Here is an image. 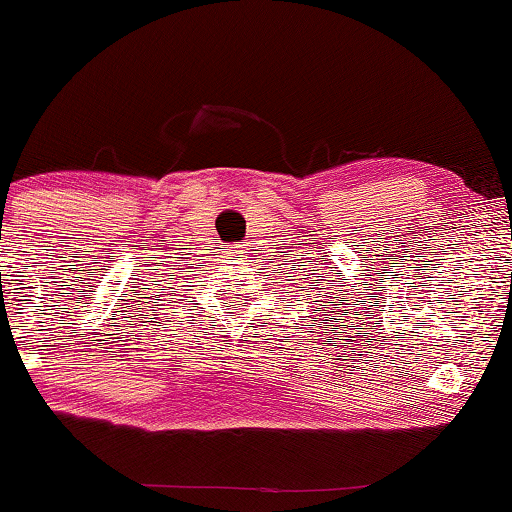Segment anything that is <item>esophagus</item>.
<instances>
[{
    "label": "esophagus",
    "instance_id": "esophagus-1",
    "mask_svg": "<svg viewBox=\"0 0 512 512\" xmlns=\"http://www.w3.org/2000/svg\"><path fill=\"white\" fill-rule=\"evenodd\" d=\"M230 254H233V256H242V244H235V247H233V251H230Z\"/></svg>",
    "mask_w": 512,
    "mask_h": 512
}]
</instances>
